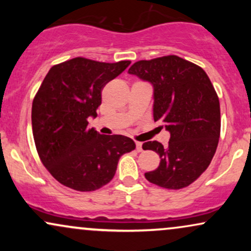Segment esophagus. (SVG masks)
Listing matches in <instances>:
<instances>
[{
  "instance_id": "34e87169",
  "label": "esophagus",
  "mask_w": 251,
  "mask_h": 251,
  "mask_svg": "<svg viewBox=\"0 0 251 251\" xmlns=\"http://www.w3.org/2000/svg\"><path fill=\"white\" fill-rule=\"evenodd\" d=\"M135 149H137L138 152H142L143 151V143L135 142Z\"/></svg>"
}]
</instances>
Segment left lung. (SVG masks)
<instances>
[{
  "mask_svg": "<svg viewBox=\"0 0 251 251\" xmlns=\"http://www.w3.org/2000/svg\"><path fill=\"white\" fill-rule=\"evenodd\" d=\"M128 74L151 83L153 119L170 132L166 146L143 144L160 158L145 178L165 189L185 188L208 169L218 145L221 109L214 86L200 66L176 55L138 61Z\"/></svg>",
  "mask_w": 251,
  "mask_h": 251,
  "instance_id": "obj_1",
  "label": "left lung"
}]
</instances>
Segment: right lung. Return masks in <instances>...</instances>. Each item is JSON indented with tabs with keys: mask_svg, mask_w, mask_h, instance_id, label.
Instances as JSON below:
<instances>
[{
	"mask_svg": "<svg viewBox=\"0 0 251 251\" xmlns=\"http://www.w3.org/2000/svg\"><path fill=\"white\" fill-rule=\"evenodd\" d=\"M131 61L98 62L75 57L53 66L31 107L34 142L46 169L62 185L94 191L113 179L123 154L135 149L125 135H102L88 119L97 117L106 83Z\"/></svg>",
	"mask_w": 251,
	"mask_h": 251,
	"instance_id": "obj_1",
	"label": "right lung"
}]
</instances>
